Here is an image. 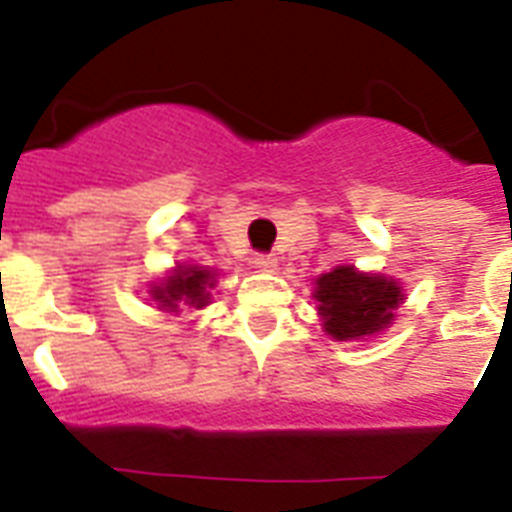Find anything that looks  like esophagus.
Segmentation results:
<instances>
[{
    "instance_id": "esophagus-1",
    "label": "esophagus",
    "mask_w": 512,
    "mask_h": 512,
    "mask_svg": "<svg viewBox=\"0 0 512 512\" xmlns=\"http://www.w3.org/2000/svg\"><path fill=\"white\" fill-rule=\"evenodd\" d=\"M255 268L263 273H273L279 268V260L276 255H255Z\"/></svg>"
}]
</instances>
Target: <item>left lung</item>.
Segmentation results:
<instances>
[{"label": "left lung", "instance_id": "8db88e82", "mask_svg": "<svg viewBox=\"0 0 512 512\" xmlns=\"http://www.w3.org/2000/svg\"><path fill=\"white\" fill-rule=\"evenodd\" d=\"M321 327L337 342H361L380 335L396 321L406 295L401 281L364 273L356 265H337L321 273L313 287Z\"/></svg>", "mask_w": 512, "mask_h": 512}]
</instances>
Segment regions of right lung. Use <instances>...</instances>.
Listing matches in <instances>:
<instances>
[{
	"instance_id": "add662e5",
	"label": "right lung",
	"mask_w": 512,
	"mask_h": 512,
	"mask_svg": "<svg viewBox=\"0 0 512 512\" xmlns=\"http://www.w3.org/2000/svg\"><path fill=\"white\" fill-rule=\"evenodd\" d=\"M217 276L220 273L209 265L177 263L164 279L151 281L146 292L159 311L172 313V316H177L185 308L201 311L212 303V289L217 284Z\"/></svg>"
}]
</instances>
